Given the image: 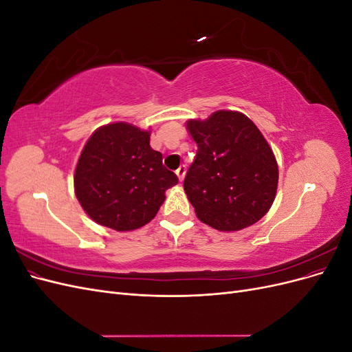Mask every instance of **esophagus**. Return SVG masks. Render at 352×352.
<instances>
[{
  "label": "esophagus",
  "mask_w": 352,
  "mask_h": 352,
  "mask_svg": "<svg viewBox=\"0 0 352 352\" xmlns=\"http://www.w3.org/2000/svg\"><path fill=\"white\" fill-rule=\"evenodd\" d=\"M185 173H186V168H185V166H180V167L176 170V175H177V177H179L180 182H182V180H184Z\"/></svg>",
  "instance_id": "34e87169"
}]
</instances>
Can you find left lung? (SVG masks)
I'll return each instance as SVG.
<instances>
[{
  "mask_svg": "<svg viewBox=\"0 0 352 352\" xmlns=\"http://www.w3.org/2000/svg\"><path fill=\"white\" fill-rule=\"evenodd\" d=\"M186 127L198 150L184 189L197 217L221 232L257 223L270 210L279 180L274 154L258 127L229 110L188 120Z\"/></svg>",
  "mask_w": 352,
  "mask_h": 352,
  "instance_id": "1",
  "label": "left lung"
}]
</instances>
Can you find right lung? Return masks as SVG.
I'll use <instances>...</instances> for the list:
<instances>
[{"mask_svg":"<svg viewBox=\"0 0 352 352\" xmlns=\"http://www.w3.org/2000/svg\"><path fill=\"white\" fill-rule=\"evenodd\" d=\"M150 131L117 122L98 127L85 144L74 170V192L101 226L135 230L151 221L177 176L150 146Z\"/></svg>","mask_w":352,"mask_h":352,"instance_id":"right-lung-1","label":"right lung"}]
</instances>
